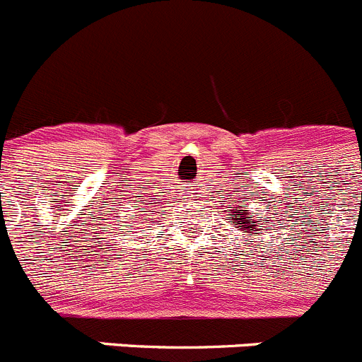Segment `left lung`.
<instances>
[{
  "label": "left lung",
  "instance_id": "obj_1",
  "mask_svg": "<svg viewBox=\"0 0 362 362\" xmlns=\"http://www.w3.org/2000/svg\"><path fill=\"white\" fill-rule=\"evenodd\" d=\"M236 213H238V211H236ZM243 214H245V213H243ZM233 216H234V214H233ZM238 218H240V220L243 221L242 226H238V227H242V229H250V230H252V226H250L249 221H245V218H242V216H240V214H238ZM236 223H238V220H236ZM267 223H269V221H267ZM254 230H258V227H254ZM254 234H258V233H254Z\"/></svg>",
  "mask_w": 362,
  "mask_h": 362
}]
</instances>
